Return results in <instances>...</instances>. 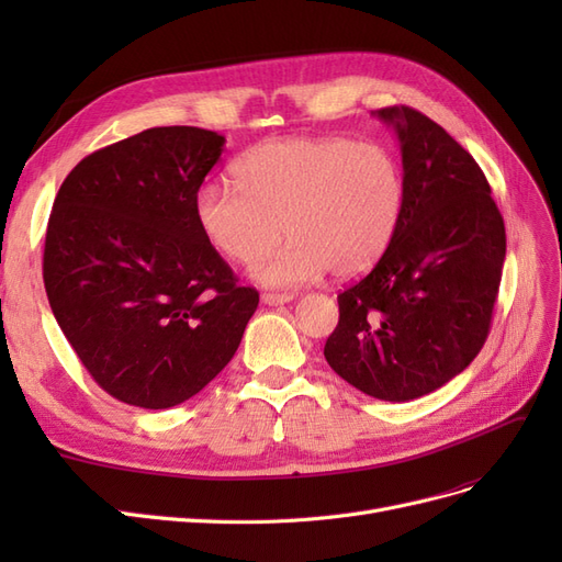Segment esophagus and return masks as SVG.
Wrapping results in <instances>:
<instances>
[{"label":"esophagus","mask_w":562,"mask_h":562,"mask_svg":"<svg viewBox=\"0 0 562 562\" xmlns=\"http://www.w3.org/2000/svg\"><path fill=\"white\" fill-rule=\"evenodd\" d=\"M291 300H293L291 293H262V302L269 304V307H279V304H285Z\"/></svg>","instance_id":"obj_1"}]
</instances>
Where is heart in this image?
<instances>
[{
  "mask_svg": "<svg viewBox=\"0 0 562 562\" xmlns=\"http://www.w3.org/2000/svg\"><path fill=\"white\" fill-rule=\"evenodd\" d=\"M239 190L203 184L196 223L211 246L258 281L295 288L326 271L337 281L359 279L394 241L405 209V173L396 155L378 143L339 135H291L260 143L234 166Z\"/></svg>",
  "mask_w": 562,
  "mask_h": 562,
  "instance_id": "1",
  "label": "heart"
}]
</instances>
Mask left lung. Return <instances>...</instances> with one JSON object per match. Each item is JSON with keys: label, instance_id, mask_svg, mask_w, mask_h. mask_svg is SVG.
I'll list each match as a JSON object with an SVG mask.
<instances>
[{"label": "left lung", "instance_id": "1", "mask_svg": "<svg viewBox=\"0 0 562 562\" xmlns=\"http://www.w3.org/2000/svg\"><path fill=\"white\" fill-rule=\"evenodd\" d=\"M394 126L405 209L368 277L337 295L328 366L363 394L405 403L462 372L483 349L506 258L504 220L469 151L422 112H375Z\"/></svg>", "mask_w": 562, "mask_h": 562}]
</instances>
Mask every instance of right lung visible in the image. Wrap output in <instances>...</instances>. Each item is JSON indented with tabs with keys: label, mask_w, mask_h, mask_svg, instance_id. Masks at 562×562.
I'll return each mask as SVG.
<instances>
[{
	"label": "right lung",
	"mask_w": 562,
	"mask_h": 562,
	"mask_svg": "<svg viewBox=\"0 0 562 562\" xmlns=\"http://www.w3.org/2000/svg\"><path fill=\"white\" fill-rule=\"evenodd\" d=\"M225 138L147 128L93 151L48 217L44 285L67 342L116 401L164 411L192 398L239 349L260 295L236 283L196 223Z\"/></svg>",
	"instance_id": "obj_1"
}]
</instances>
